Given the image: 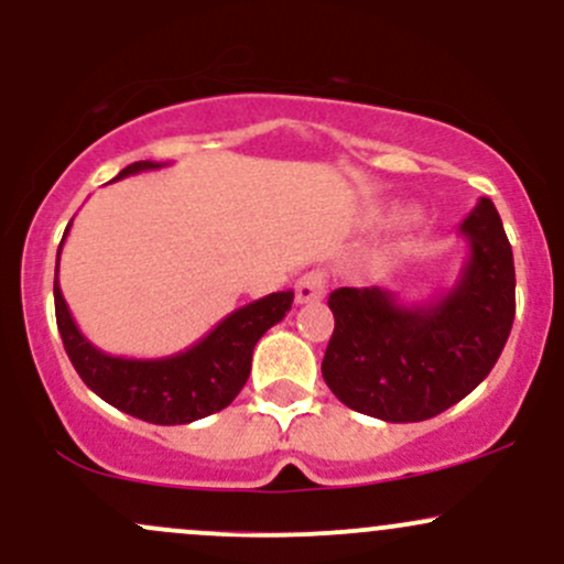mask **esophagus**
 I'll return each mask as SVG.
<instances>
[{
    "label": "esophagus",
    "mask_w": 564,
    "mask_h": 564,
    "mask_svg": "<svg viewBox=\"0 0 564 564\" xmlns=\"http://www.w3.org/2000/svg\"><path fill=\"white\" fill-rule=\"evenodd\" d=\"M327 294V275L322 270H311L305 275H300L297 286H294V297H297L300 305L305 302H318Z\"/></svg>",
    "instance_id": "obj_1"
}]
</instances>
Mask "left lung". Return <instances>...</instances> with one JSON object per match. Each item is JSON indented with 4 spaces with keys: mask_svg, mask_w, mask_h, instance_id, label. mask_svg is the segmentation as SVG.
<instances>
[{
    "mask_svg": "<svg viewBox=\"0 0 564 564\" xmlns=\"http://www.w3.org/2000/svg\"><path fill=\"white\" fill-rule=\"evenodd\" d=\"M459 232L470 257L452 292L432 302L402 305L378 286L329 294L335 332L322 376L343 405L391 424L424 422L489 376L517 313L513 251L486 197Z\"/></svg>",
    "mask_w": 564,
    "mask_h": 564,
    "instance_id": "left-lung-1",
    "label": "left lung"
}]
</instances>
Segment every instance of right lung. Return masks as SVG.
Listing matches in <instances>:
<instances>
[{
    "mask_svg": "<svg viewBox=\"0 0 564 564\" xmlns=\"http://www.w3.org/2000/svg\"><path fill=\"white\" fill-rule=\"evenodd\" d=\"M159 167L164 164L134 162L112 181ZM62 246H58V257H62ZM53 300H56V324L64 351L83 383L129 416L170 426L192 424L224 411L240 394L251 372L253 346L272 324H278L292 311L294 292L267 294L262 300L237 307L192 348L162 359L110 357L99 351L91 340H86L58 289V267L53 278Z\"/></svg>",
    "mask_w": 564,
    "mask_h": 564,
    "instance_id": "add662e5",
    "label": "right lung"
}]
</instances>
